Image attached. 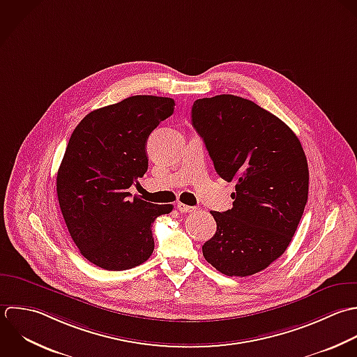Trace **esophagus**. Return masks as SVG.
<instances>
[{
    "label": "esophagus",
    "mask_w": 357,
    "mask_h": 357,
    "mask_svg": "<svg viewBox=\"0 0 357 357\" xmlns=\"http://www.w3.org/2000/svg\"><path fill=\"white\" fill-rule=\"evenodd\" d=\"M178 210L181 211V213H192V211H195L196 208L195 207H192V206H188V204H183V203H178Z\"/></svg>",
    "instance_id": "34e87169"
}]
</instances>
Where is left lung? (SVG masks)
I'll return each instance as SVG.
<instances>
[{"label":"left lung","instance_id":"left-lung-1","mask_svg":"<svg viewBox=\"0 0 357 357\" xmlns=\"http://www.w3.org/2000/svg\"><path fill=\"white\" fill-rule=\"evenodd\" d=\"M192 123L217 174L236 183L234 207L211 211L217 232L203 256L228 277L260 273L284 255L307 203L301 140L278 116L232 94L196 100Z\"/></svg>","mask_w":357,"mask_h":357}]
</instances>
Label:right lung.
<instances>
[{
	"mask_svg": "<svg viewBox=\"0 0 357 357\" xmlns=\"http://www.w3.org/2000/svg\"><path fill=\"white\" fill-rule=\"evenodd\" d=\"M174 105L168 97H128L87 114L68 142L58 203L72 241L97 267L129 270L154 250L151 224L174 206L132 200L128 189L146 174L147 139Z\"/></svg>",
	"mask_w": 357,
	"mask_h": 357,
	"instance_id": "right-lung-1",
	"label": "right lung"
}]
</instances>
